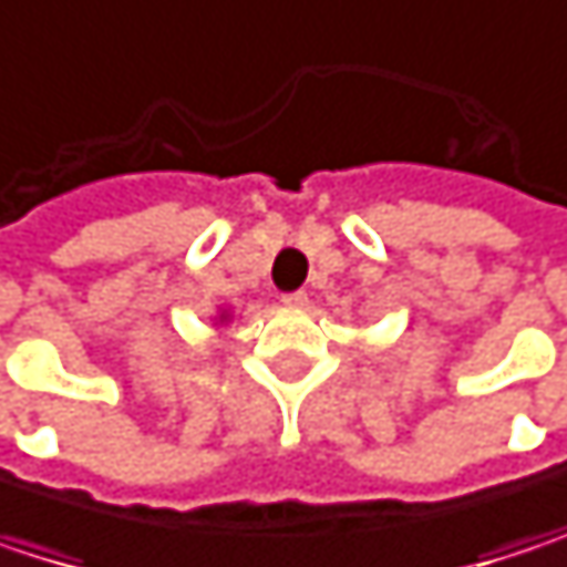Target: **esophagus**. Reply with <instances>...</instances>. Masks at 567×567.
<instances>
[{
  "label": "esophagus",
  "instance_id": "34e87169",
  "mask_svg": "<svg viewBox=\"0 0 567 567\" xmlns=\"http://www.w3.org/2000/svg\"><path fill=\"white\" fill-rule=\"evenodd\" d=\"M282 305H288V308H305L308 305V291H285Z\"/></svg>",
  "mask_w": 567,
  "mask_h": 567
}]
</instances>
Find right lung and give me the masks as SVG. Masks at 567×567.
I'll use <instances>...</instances> for the list:
<instances>
[{"mask_svg": "<svg viewBox=\"0 0 567 567\" xmlns=\"http://www.w3.org/2000/svg\"><path fill=\"white\" fill-rule=\"evenodd\" d=\"M226 318H229V315H226V311H223V315H219V321H226Z\"/></svg>", "mask_w": 567, "mask_h": 567, "instance_id": "right-lung-1", "label": "right lung"}]
</instances>
